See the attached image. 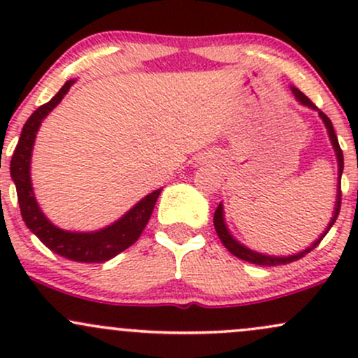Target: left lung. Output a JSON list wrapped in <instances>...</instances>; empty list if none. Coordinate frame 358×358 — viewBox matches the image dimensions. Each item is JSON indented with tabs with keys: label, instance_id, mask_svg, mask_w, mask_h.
I'll return each mask as SVG.
<instances>
[{
	"label": "left lung",
	"instance_id": "left-lung-1",
	"mask_svg": "<svg viewBox=\"0 0 358 358\" xmlns=\"http://www.w3.org/2000/svg\"><path fill=\"white\" fill-rule=\"evenodd\" d=\"M291 90H293L294 97H296V101L299 102V104L306 106V108L313 109V110H318V116L322 117L323 124L324 127H327L328 131V136H330V141H331V146H334L335 150V155H336V162H338V187H336V202H335V208H334V215H331L330 222H328L327 229L322 232V236L316 239L313 244L310 245V248L303 249L301 252H296L293 254V256H269V254H262V252H257V250H252L249 249L248 245L241 244L239 241L236 239V237L232 236L231 231H229L227 224H225V219H224V205L219 203V207H217L215 213H213V225H215V232L217 236H219V239L222 244L227 248V250L231 254H234L236 257L242 259V261H248V262H252V264H257V266H281V264H289V262L293 261H298V259H301L303 256H306L308 252H311L316 245L322 242V239L324 236H327L328 231L331 229V225L335 224L336 217H338V212H340V203H342V192H340V180H342V173H343V153L342 150H340V145H338V138H336L335 134V129H334V124H331L330 119L327 117V114L322 113L316 106L311 102L308 97L305 96V94L301 92V90L293 87L291 85Z\"/></svg>",
	"mask_w": 358,
	"mask_h": 358
}]
</instances>
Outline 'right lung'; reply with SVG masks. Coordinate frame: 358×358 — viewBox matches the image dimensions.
Masks as SVG:
<instances>
[{
	"label": "right lung",
	"instance_id": "right-lung-1",
	"mask_svg": "<svg viewBox=\"0 0 358 358\" xmlns=\"http://www.w3.org/2000/svg\"><path fill=\"white\" fill-rule=\"evenodd\" d=\"M73 84H76V79L65 82L64 87L47 104L40 106L24 122L22 134H20V141L15 148L13 158H11L10 173L16 187L23 222L48 249L62 257L71 259V261L104 262L117 256L119 252H122L138 241V237L145 231L148 220L153 213L156 200H158L163 188L151 192L145 199L139 200L133 208H129L121 219L113 222L108 227L99 229V231H64L45 217L38 202H36L34 185H31V151H34L35 138L40 126H42V121L60 104V101L64 99V96Z\"/></svg>",
	"mask_w": 358,
	"mask_h": 358
}]
</instances>
